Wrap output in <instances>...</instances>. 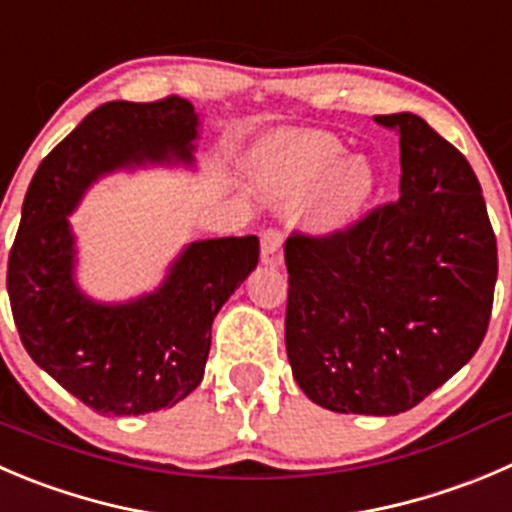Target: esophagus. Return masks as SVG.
<instances>
[{
	"mask_svg": "<svg viewBox=\"0 0 512 512\" xmlns=\"http://www.w3.org/2000/svg\"><path fill=\"white\" fill-rule=\"evenodd\" d=\"M281 246H284V236H281V231H276V228H266V231L261 233V261H264L266 266H279L281 259H284Z\"/></svg>",
	"mask_w": 512,
	"mask_h": 512,
	"instance_id": "34e87169",
	"label": "esophagus"
}]
</instances>
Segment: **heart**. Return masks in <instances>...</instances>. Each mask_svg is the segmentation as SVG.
<instances>
[{"mask_svg":"<svg viewBox=\"0 0 512 512\" xmlns=\"http://www.w3.org/2000/svg\"><path fill=\"white\" fill-rule=\"evenodd\" d=\"M261 183L284 201L311 193V211L324 226L352 221L374 188V170L362 155H344V145L329 133L281 135L253 153Z\"/></svg>","mask_w":512,"mask_h":512,"instance_id":"obj_1","label":"heart"}]
</instances>
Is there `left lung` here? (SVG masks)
Returning a JSON list of instances; mask_svg holds the SVG:
<instances>
[{
  "label": "left lung",
  "mask_w": 512,
  "mask_h": 512,
  "mask_svg": "<svg viewBox=\"0 0 512 512\" xmlns=\"http://www.w3.org/2000/svg\"><path fill=\"white\" fill-rule=\"evenodd\" d=\"M374 120L399 133V198L344 231L286 238V354L319 407L389 417L478 352L498 243L478 175L455 145L420 115Z\"/></svg>",
  "instance_id": "left-lung-1"
}]
</instances>
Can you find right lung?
Wrapping results in <instances>:
<instances>
[{
  "mask_svg": "<svg viewBox=\"0 0 512 512\" xmlns=\"http://www.w3.org/2000/svg\"><path fill=\"white\" fill-rule=\"evenodd\" d=\"M198 113L183 97L105 102L40 163L9 251L7 291L37 367L100 415L178 405L201 384L211 326L259 264V238L186 246L153 294L100 304L75 284L67 216L102 175L145 163H193Z\"/></svg>",
  "mask_w": 512,
  "mask_h": 512,
  "instance_id": "1",
  "label": "right lung"
}]
</instances>
